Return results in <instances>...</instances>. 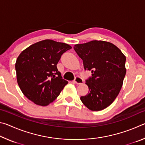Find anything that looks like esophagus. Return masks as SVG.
Listing matches in <instances>:
<instances>
[{
  "instance_id": "34e87169",
  "label": "esophagus",
  "mask_w": 145,
  "mask_h": 145,
  "mask_svg": "<svg viewBox=\"0 0 145 145\" xmlns=\"http://www.w3.org/2000/svg\"><path fill=\"white\" fill-rule=\"evenodd\" d=\"M83 80L80 77H76L74 79V82L77 84H81L83 83Z\"/></svg>"
}]
</instances>
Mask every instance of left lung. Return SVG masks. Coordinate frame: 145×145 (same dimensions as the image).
<instances>
[{"instance_id":"8db88e82","label":"left lung","mask_w":145,"mask_h":145,"mask_svg":"<svg viewBox=\"0 0 145 145\" xmlns=\"http://www.w3.org/2000/svg\"><path fill=\"white\" fill-rule=\"evenodd\" d=\"M73 48L82 59L84 69L92 73L86 82L89 92L80 100L91 111L105 109L121 89L126 74L125 56L114 44L105 41L77 44Z\"/></svg>"}]
</instances>
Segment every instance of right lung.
<instances>
[{
    "instance_id": "obj_1",
    "label": "right lung",
    "mask_w": 145,
    "mask_h": 145,
    "mask_svg": "<svg viewBox=\"0 0 145 145\" xmlns=\"http://www.w3.org/2000/svg\"><path fill=\"white\" fill-rule=\"evenodd\" d=\"M72 48L52 40L35 43L24 50L15 63L17 82L23 94L34 104L46 106L59 95L68 81L57 68L61 55Z\"/></svg>"
}]
</instances>
